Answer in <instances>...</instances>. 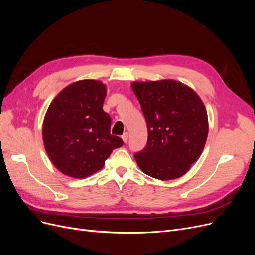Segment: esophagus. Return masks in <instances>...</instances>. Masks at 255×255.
I'll return each mask as SVG.
<instances>
[{"instance_id":"obj_1","label":"esophagus","mask_w":255,"mask_h":255,"mask_svg":"<svg viewBox=\"0 0 255 255\" xmlns=\"http://www.w3.org/2000/svg\"><path fill=\"white\" fill-rule=\"evenodd\" d=\"M121 138H122V140L125 141V143H127L128 139V133H125V134L121 136Z\"/></svg>"}]
</instances>
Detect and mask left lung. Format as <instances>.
<instances>
[{"label": "left lung", "mask_w": 255, "mask_h": 255, "mask_svg": "<svg viewBox=\"0 0 255 255\" xmlns=\"http://www.w3.org/2000/svg\"><path fill=\"white\" fill-rule=\"evenodd\" d=\"M132 89L146 121L148 141L134 157L154 179L173 180L201 155L208 133L207 114L196 92L176 81L135 82Z\"/></svg>", "instance_id": "8db88e82"}]
</instances>
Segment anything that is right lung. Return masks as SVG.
Wrapping results in <instances>:
<instances>
[{"label":"right lung","mask_w":255,"mask_h":255,"mask_svg":"<svg viewBox=\"0 0 255 255\" xmlns=\"http://www.w3.org/2000/svg\"><path fill=\"white\" fill-rule=\"evenodd\" d=\"M104 85L83 80L69 85L45 114L42 137L48 155L60 172L83 179L101 169L114 149L123 145L111 134V116L103 111Z\"/></svg>","instance_id":"add662e5"}]
</instances>
